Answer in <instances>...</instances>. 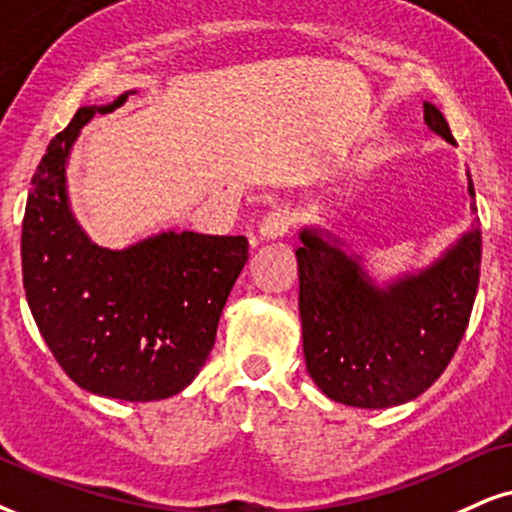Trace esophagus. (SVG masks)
<instances>
[{"instance_id":"1","label":"esophagus","mask_w":512,"mask_h":512,"mask_svg":"<svg viewBox=\"0 0 512 512\" xmlns=\"http://www.w3.org/2000/svg\"><path fill=\"white\" fill-rule=\"evenodd\" d=\"M289 225H292V216H289V211L277 208V211H270L268 216L261 220V225H258V237H261L263 242H273V239L285 235Z\"/></svg>"}]
</instances>
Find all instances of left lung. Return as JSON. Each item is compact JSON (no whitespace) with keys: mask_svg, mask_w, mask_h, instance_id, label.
Listing matches in <instances>:
<instances>
[{"mask_svg":"<svg viewBox=\"0 0 512 512\" xmlns=\"http://www.w3.org/2000/svg\"><path fill=\"white\" fill-rule=\"evenodd\" d=\"M425 125L456 144L437 106ZM468 194L475 199L468 170ZM470 211L477 213L475 201ZM299 313L308 375L332 401L391 408L439 380L456 353L479 285L482 232L477 220L430 266L375 282L363 256L323 227L299 230Z\"/></svg>","mask_w":512,"mask_h":512,"instance_id":"obj_1","label":"left lung"}]
</instances>
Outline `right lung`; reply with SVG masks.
Instances as JSON below:
<instances>
[{"label":"right lung","mask_w":512,"mask_h":512,"mask_svg":"<svg viewBox=\"0 0 512 512\" xmlns=\"http://www.w3.org/2000/svg\"><path fill=\"white\" fill-rule=\"evenodd\" d=\"M130 94L82 106L49 142L30 182L21 258L30 313L63 372L90 394L140 403L180 394L199 375L249 242L163 230L106 249L87 237L68 199V159L80 130Z\"/></svg>","instance_id":"right-lung-1"}]
</instances>
